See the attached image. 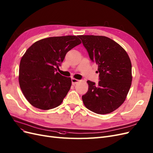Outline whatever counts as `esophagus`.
<instances>
[{
    "instance_id": "obj_1",
    "label": "esophagus",
    "mask_w": 153,
    "mask_h": 153,
    "mask_svg": "<svg viewBox=\"0 0 153 153\" xmlns=\"http://www.w3.org/2000/svg\"><path fill=\"white\" fill-rule=\"evenodd\" d=\"M79 81L80 80H77V79H75V78L71 79V82H72L73 85H75V84H76L78 82H79Z\"/></svg>"
}]
</instances>
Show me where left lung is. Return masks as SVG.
I'll use <instances>...</instances> for the list:
<instances>
[{
    "instance_id": "left-lung-1",
    "label": "left lung",
    "mask_w": 153,
    "mask_h": 153,
    "mask_svg": "<svg viewBox=\"0 0 153 153\" xmlns=\"http://www.w3.org/2000/svg\"><path fill=\"white\" fill-rule=\"evenodd\" d=\"M92 62L98 65L97 85L90 80L82 96L85 106L97 114L110 113L127 97L132 80L130 57L122 46L107 36L79 35Z\"/></svg>"
}]
</instances>
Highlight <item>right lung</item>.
Segmentation results:
<instances>
[{"instance_id": "right-lung-1", "label": "right lung", "mask_w": 153, "mask_h": 153, "mask_svg": "<svg viewBox=\"0 0 153 153\" xmlns=\"http://www.w3.org/2000/svg\"><path fill=\"white\" fill-rule=\"evenodd\" d=\"M78 36H53L31 45L22 57L19 83L27 101L42 110L56 108L62 103L71 85V79L57 70L67 52L80 44Z\"/></svg>"}]
</instances>
